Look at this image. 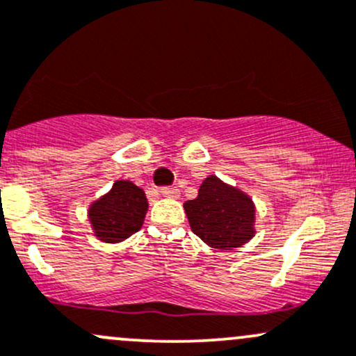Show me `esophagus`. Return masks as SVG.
Segmentation results:
<instances>
[{"instance_id":"1","label":"esophagus","mask_w":356,"mask_h":356,"mask_svg":"<svg viewBox=\"0 0 356 356\" xmlns=\"http://www.w3.org/2000/svg\"><path fill=\"white\" fill-rule=\"evenodd\" d=\"M163 197H170V199H177L179 197V189L177 187H162L160 189Z\"/></svg>"}]
</instances>
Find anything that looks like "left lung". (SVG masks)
I'll return each mask as SVG.
<instances>
[{
  "mask_svg": "<svg viewBox=\"0 0 356 356\" xmlns=\"http://www.w3.org/2000/svg\"><path fill=\"white\" fill-rule=\"evenodd\" d=\"M191 229L209 247L240 248L255 236V204L235 186L209 175L199 187L197 197L184 202Z\"/></svg>",
  "mask_w": 356,
  "mask_h": 356,
  "instance_id": "left-lung-1",
  "label": "left lung"
}]
</instances>
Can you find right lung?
<instances>
[{
  "instance_id": "right-lung-1",
  "label": "right lung",
  "mask_w": 356,
  "mask_h": 356,
  "mask_svg": "<svg viewBox=\"0 0 356 356\" xmlns=\"http://www.w3.org/2000/svg\"><path fill=\"white\" fill-rule=\"evenodd\" d=\"M148 211L143 189L131 181H116L109 193L88 209L92 233L104 243H120L142 228Z\"/></svg>"
}]
</instances>
